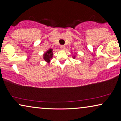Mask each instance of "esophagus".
Masks as SVG:
<instances>
[{
    "label": "esophagus",
    "instance_id": "obj_1",
    "mask_svg": "<svg viewBox=\"0 0 121 121\" xmlns=\"http://www.w3.org/2000/svg\"><path fill=\"white\" fill-rule=\"evenodd\" d=\"M60 48L61 49H64L65 48V45H60Z\"/></svg>",
    "mask_w": 121,
    "mask_h": 121
}]
</instances>
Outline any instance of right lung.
Returning <instances> with one entry per match:
<instances>
[{"label": "right lung", "mask_w": 121, "mask_h": 121, "mask_svg": "<svg viewBox=\"0 0 121 121\" xmlns=\"http://www.w3.org/2000/svg\"><path fill=\"white\" fill-rule=\"evenodd\" d=\"M52 49H49L48 51L46 52V53L44 54V59L47 62H49L50 59L52 58Z\"/></svg>", "instance_id": "1"}]
</instances>
